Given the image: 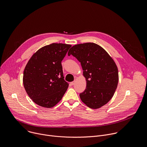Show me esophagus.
<instances>
[{
  "instance_id": "1",
  "label": "esophagus",
  "mask_w": 147,
  "mask_h": 147,
  "mask_svg": "<svg viewBox=\"0 0 147 147\" xmlns=\"http://www.w3.org/2000/svg\"><path fill=\"white\" fill-rule=\"evenodd\" d=\"M75 82H76L75 81H73V82H70V84H71V86H73V85H74Z\"/></svg>"
}]
</instances>
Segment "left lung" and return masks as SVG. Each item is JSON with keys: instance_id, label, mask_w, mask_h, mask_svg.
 <instances>
[{"instance_id": "1", "label": "left lung", "mask_w": 147, "mask_h": 147, "mask_svg": "<svg viewBox=\"0 0 147 147\" xmlns=\"http://www.w3.org/2000/svg\"><path fill=\"white\" fill-rule=\"evenodd\" d=\"M72 55L80 63L87 87L80 94L82 102L91 109H98L113 97L119 81L117 67L108 52L100 46L88 42L74 45Z\"/></svg>"}]
</instances>
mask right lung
Wrapping results in <instances>:
<instances>
[{
	"mask_svg": "<svg viewBox=\"0 0 147 147\" xmlns=\"http://www.w3.org/2000/svg\"><path fill=\"white\" fill-rule=\"evenodd\" d=\"M71 45L56 44L38 49L28 60L23 73V84L30 98L38 105L55 107L67 91L61 61Z\"/></svg>",
	"mask_w": 147,
	"mask_h": 147,
	"instance_id": "add662e5",
	"label": "right lung"
}]
</instances>
